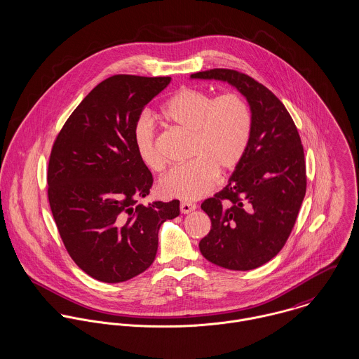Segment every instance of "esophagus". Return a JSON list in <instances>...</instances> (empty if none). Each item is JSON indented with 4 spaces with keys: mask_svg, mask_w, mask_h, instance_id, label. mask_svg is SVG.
I'll return each instance as SVG.
<instances>
[{
    "mask_svg": "<svg viewBox=\"0 0 359 359\" xmlns=\"http://www.w3.org/2000/svg\"><path fill=\"white\" fill-rule=\"evenodd\" d=\"M195 208V204H192V203H187V201H182V203H181V205H180V210H181V212H182V214H189V212H192Z\"/></svg>",
    "mask_w": 359,
    "mask_h": 359,
    "instance_id": "esophagus-1",
    "label": "esophagus"
}]
</instances>
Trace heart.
Segmentation results:
<instances>
[{"label":"heart","instance_id":"b5f03b06","mask_svg":"<svg viewBox=\"0 0 359 359\" xmlns=\"http://www.w3.org/2000/svg\"><path fill=\"white\" fill-rule=\"evenodd\" d=\"M164 119L194 134L191 162L165 172L159 191L180 200H196L214 189L218 172L228 174L243 162L252 135V114L245 98L237 93L214 97L187 88L164 102ZM133 144L140 161L151 170H162L156 130L148 115H141L133 129Z\"/></svg>","mask_w":359,"mask_h":359}]
</instances>
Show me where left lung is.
I'll use <instances>...</instances> for the list:
<instances>
[{"instance_id": "8db88e82", "label": "left lung", "mask_w": 359, "mask_h": 359, "mask_svg": "<svg viewBox=\"0 0 359 359\" xmlns=\"http://www.w3.org/2000/svg\"><path fill=\"white\" fill-rule=\"evenodd\" d=\"M192 78L229 82L251 107L248 151L228 185L203 201L211 230L198 248L217 266L252 270L273 259L294 229L307 187L302 140L284 104L250 75L214 68Z\"/></svg>"}]
</instances>
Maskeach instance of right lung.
I'll list each match as a JSON object with an SVG mask.
<instances>
[{"mask_svg": "<svg viewBox=\"0 0 359 359\" xmlns=\"http://www.w3.org/2000/svg\"><path fill=\"white\" fill-rule=\"evenodd\" d=\"M170 76L118 74L82 100L59 131L48 164V198L71 259L102 283L128 281L155 261L158 233L180 200L138 204L154 177L133 144L144 107Z\"/></svg>", "mask_w": 359, "mask_h": 359, "instance_id": "obj_1", "label": "right lung"}]
</instances>
